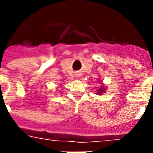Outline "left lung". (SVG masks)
<instances>
[{
	"instance_id": "1",
	"label": "left lung",
	"mask_w": 153,
	"mask_h": 153,
	"mask_svg": "<svg viewBox=\"0 0 153 153\" xmlns=\"http://www.w3.org/2000/svg\"><path fill=\"white\" fill-rule=\"evenodd\" d=\"M103 92H105V89H104V88H101V89H100L99 91H98V94H103Z\"/></svg>"
}]
</instances>
